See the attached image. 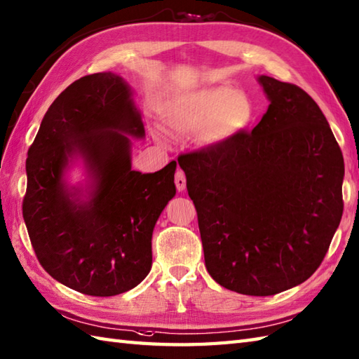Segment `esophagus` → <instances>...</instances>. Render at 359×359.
<instances>
[{
    "label": "esophagus",
    "mask_w": 359,
    "mask_h": 359,
    "mask_svg": "<svg viewBox=\"0 0 359 359\" xmlns=\"http://www.w3.org/2000/svg\"><path fill=\"white\" fill-rule=\"evenodd\" d=\"M174 184H175V188H177V191H184V189L187 188V177H185V172L182 170L175 172Z\"/></svg>",
    "instance_id": "34e87169"
}]
</instances>
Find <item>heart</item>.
Here are the masks:
<instances>
[{
  "label": "heart",
  "mask_w": 359,
  "mask_h": 359,
  "mask_svg": "<svg viewBox=\"0 0 359 359\" xmlns=\"http://www.w3.org/2000/svg\"><path fill=\"white\" fill-rule=\"evenodd\" d=\"M253 104L242 90L217 85L172 95L160 104V118L171 134H199L205 144H222L245 131Z\"/></svg>",
  "instance_id": "obj_1"
}]
</instances>
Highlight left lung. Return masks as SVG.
<instances>
[{"label":"left lung","mask_w":359,"mask_h":359,"mask_svg":"<svg viewBox=\"0 0 359 359\" xmlns=\"http://www.w3.org/2000/svg\"><path fill=\"white\" fill-rule=\"evenodd\" d=\"M269 109L253 131L179 157L205 265L217 284L271 296L307 280L342 216L344 158L316 102L259 75Z\"/></svg>","instance_id":"obj_1"}]
</instances>
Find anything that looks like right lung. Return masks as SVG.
Here are the masks:
<instances>
[{
	"mask_svg": "<svg viewBox=\"0 0 359 359\" xmlns=\"http://www.w3.org/2000/svg\"><path fill=\"white\" fill-rule=\"evenodd\" d=\"M131 137H144L131 86L98 72L55 98L27 151L22 217L30 242L43 269L83 294L116 296L148 276L152 231L175 196L177 163L134 171ZM77 161L87 179L71 186L65 174Z\"/></svg>",
	"mask_w": 359,
	"mask_h": 359,
	"instance_id": "obj_1",
	"label": "right lung"
}]
</instances>
